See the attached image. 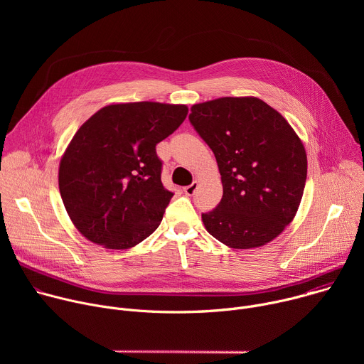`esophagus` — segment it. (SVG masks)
Listing matches in <instances>:
<instances>
[{
  "label": "esophagus",
  "mask_w": 364,
  "mask_h": 364,
  "mask_svg": "<svg viewBox=\"0 0 364 364\" xmlns=\"http://www.w3.org/2000/svg\"><path fill=\"white\" fill-rule=\"evenodd\" d=\"M197 188H198V183H197V181H193L190 186H186L183 190H184V193H186L187 196H193V194L197 191Z\"/></svg>",
  "instance_id": "1"
}]
</instances>
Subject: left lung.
Wrapping results in <instances>:
<instances>
[{"instance_id":"left-lung-1","label":"left lung","mask_w":364,"mask_h":364,"mask_svg":"<svg viewBox=\"0 0 364 364\" xmlns=\"http://www.w3.org/2000/svg\"><path fill=\"white\" fill-rule=\"evenodd\" d=\"M191 125L215 154L223 197L203 213L205 230L233 249L269 243L294 220L306 180V152L288 121L255 96L196 103Z\"/></svg>"}]
</instances>
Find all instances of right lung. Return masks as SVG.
<instances>
[{
    "instance_id": "obj_1",
    "label": "right lung",
    "mask_w": 364,
    "mask_h": 364,
    "mask_svg": "<svg viewBox=\"0 0 364 364\" xmlns=\"http://www.w3.org/2000/svg\"><path fill=\"white\" fill-rule=\"evenodd\" d=\"M186 105L111 103L73 135L59 166V190L75 228L105 249H129L163 220L173 193L161 183L155 145L186 119Z\"/></svg>"
}]
</instances>
